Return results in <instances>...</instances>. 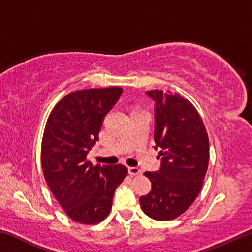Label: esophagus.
Wrapping results in <instances>:
<instances>
[{
	"mask_svg": "<svg viewBox=\"0 0 252 252\" xmlns=\"http://www.w3.org/2000/svg\"><path fill=\"white\" fill-rule=\"evenodd\" d=\"M129 173L131 174V176H139V174L142 173V171L136 167H130L129 168Z\"/></svg>",
	"mask_w": 252,
	"mask_h": 252,
	"instance_id": "1",
	"label": "esophagus"
}]
</instances>
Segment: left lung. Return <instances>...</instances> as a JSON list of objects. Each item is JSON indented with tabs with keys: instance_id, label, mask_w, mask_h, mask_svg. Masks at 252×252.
<instances>
[{
	"instance_id": "left-lung-1",
	"label": "left lung",
	"mask_w": 252,
	"mask_h": 252,
	"mask_svg": "<svg viewBox=\"0 0 252 252\" xmlns=\"http://www.w3.org/2000/svg\"><path fill=\"white\" fill-rule=\"evenodd\" d=\"M155 101V149L159 171L146 172L151 191L140 197L143 212L168 221L189 209L201 190L209 164V139L192 103L178 93L147 91Z\"/></svg>"
}]
</instances>
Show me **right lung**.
Wrapping results in <instances>:
<instances>
[{
  "label": "right lung",
  "mask_w": 252,
  "mask_h": 252,
  "mask_svg": "<svg viewBox=\"0 0 252 252\" xmlns=\"http://www.w3.org/2000/svg\"><path fill=\"white\" fill-rule=\"evenodd\" d=\"M122 91L111 87L71 92L55 104L46 121L41 147L45 181L75 222L95 224L105 219L114 191L127 174L122 164L93 165L87 160L104 117Z\"/></svg>",
  "instance_id": "add662e5"
}]
</instances>
